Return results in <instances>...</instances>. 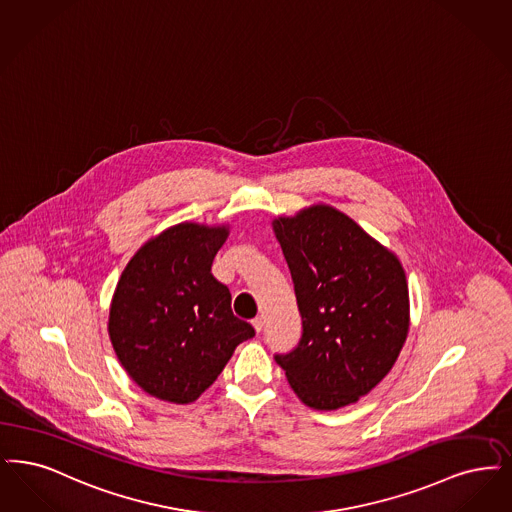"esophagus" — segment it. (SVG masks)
<instances>
[{
    "mask_svg": "<svg viewBox=\"0 0 512 512\" xmlns=\"http://www.w3.org/2000/svg\"><path fill=\"white\" fill-rule=\"evenodd\" d=\"M252 327L256 329V333H260V331L264 329V317H262V315L254 317V319H252Z\"/></svg>",
    "mask_w": 512,
    "mask_h": 512,
    "instance_id": "34e87169",
    "label": "esophagus"
}]
</instances>
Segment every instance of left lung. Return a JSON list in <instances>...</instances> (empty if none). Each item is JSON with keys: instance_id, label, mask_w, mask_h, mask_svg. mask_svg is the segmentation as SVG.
<instances>
[{"instance_id": "1", "label": "left lung", "mask_w": 512, "mask_h": 512, "mask_svg": "<svg viewBox=\"0 0 512 512\" xmlns=\"http://www.w3.org/2000/svg\"><path fill=\"white\" fill-rule=\"evenodd\" d=\"M302 338L275 361L308 407L356 403L390 373L409 333V290L394 252L333 206L273 220Z\"/></svg>"}]
</instances>
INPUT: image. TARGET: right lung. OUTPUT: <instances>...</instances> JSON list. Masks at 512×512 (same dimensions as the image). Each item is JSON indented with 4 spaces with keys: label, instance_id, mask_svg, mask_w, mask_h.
<instances>
[{
    "label": "right lung",
    "instance_id": "right-lung-1",
    "mask_svg": "<svg viewBox=\"0 0 512 512\" xmlns=\"http://www.w3.org/2000/svg\"><path fill=\"white\" fill-rule=\"evenodd\" d=\"M227 235V225L168 227L135 252L112 294V348L135 384L158 400H197L254 336L210 271Z\"/></svg>",
    "mask_w": 512,
    "mask_h": 512
}]
</instances>
